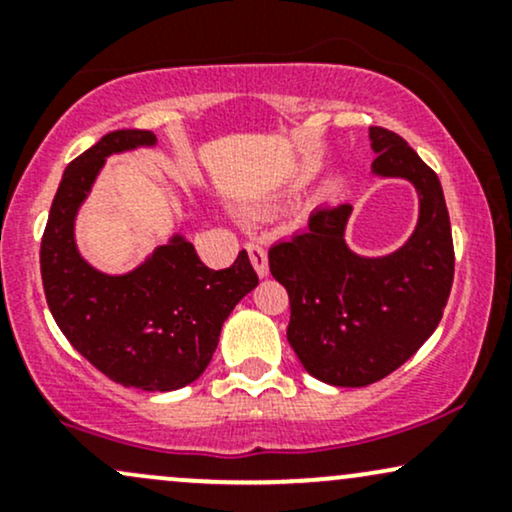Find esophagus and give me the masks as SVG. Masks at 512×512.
Masks as SVG:
<instances>
[{
    "instance_id": "1",
    "label": "esophagus",
    "mask_w": 512,
    "mask_h": 512,
    "mask_svg": "<svg viewBox=\"0 0 512 512\" xmlns=\"http://www.w3.org/2000/svg\"><path fill=\"white\" fill-rule=\"evenodd\" d=\"M245 250H248L250 262H252V267H255L257 276H260V279H264V276L269 274V260H267V252H264L262 245H257V243H248V245H245Z\"/></svg>"
}]
</instances>
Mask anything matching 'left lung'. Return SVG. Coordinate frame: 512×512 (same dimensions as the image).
Returning a JSON list of instances; mask_svg holds the SVG:
<instances>
[{
  "mask_svg": "<svg viewBox=\"0 0 512 512\" xmlns=\"http://www.w3.org/2000/svg\"><path fill=\"white\" fill-rule=\"evenodd\" d=\"M370 173L414 185L419 219L407 243L380 257L346 243L351 204L315 209L308 228L269 250V272L291 301L286 330L310 375L334 387L378 383L436 332L455 252L438 175L390 129L370 127Z\"/></svg>",
  "mask_w": 512,
  "mask_h": 512,
  "instance_id": "1",
  "label": "left lung"
}]
</instances>
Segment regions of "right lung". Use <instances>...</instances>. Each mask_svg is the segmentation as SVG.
Returning a JSON list of instances; mask_svg holds the SVG:
<instances>
[{
    "instance_id": "obj_1",
    "label": "right lung",
    "mask_w": 512,
    "mask_h": 512,
    "mask_svg": "<svg viewBox=\"0 0 512 512\" xmlns=\"http://www.w3.org/2000/svg\"><path fill=\"white\" fill-rule=\"evenodd\" d=\"M156 142L149 129H117L69 163L40 243V274L57 327L86 361L125 387L170 392L204 373L223 322L255 289L257 274L245 250L214 272L180 231L125 274L84 260L76 216L105 161Z\"/></svg>"
}]
</instances>
